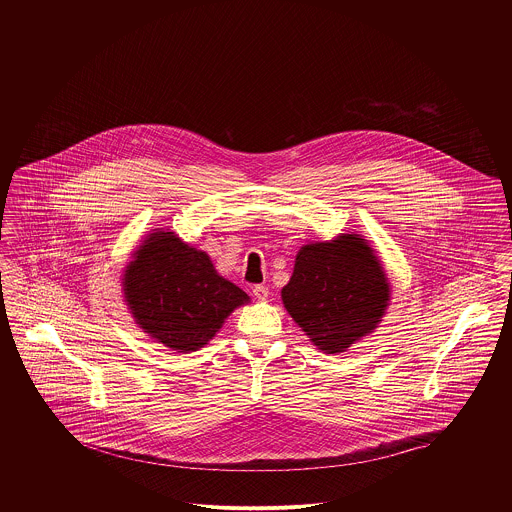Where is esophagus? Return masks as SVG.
<instances>
[{"mask_svg":"<svg viewBox=\"0 0 512 512\" xmlns=\"http://www.w3.org/2000/svg\"><path fill=\"white\" fill-rule=\"evenodd\" d=\"M252 293H254V297L258 299V301H266L268 299V288L266 286H254V290H252Z\"/></svg>","mask_w":512,"mask_h":512,"instance_id":"34e87169","label":"esophagus"}]
</instances>
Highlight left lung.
<instances>
[{
    "instance_id": "8db88e82",
    "label": "left lung",
    "mask_w": 512,
    "mask_h": 512,
    "mask_svg": "<svg viewBox=\"0 0 512 512\" xmlns=\"http://www.w3.org/2000/svg\"><path fill=\"white\" fill-rule=\"evenodd\" d=\"M390 282L361 234L299 248L282 301L293 321L323 353H345L374 333L390 305Z\"/></svg>"
}]
</instances>
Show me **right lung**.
I'll list each match as a JSON object with an SVG mask.
<instances>
[{
  "label": "right lung",
  "mask_w": 512,
  "mask_h": 512,
  "mask_svg": "<svg viewBox=\"0 0 512 512\" xmlns=\"http://www.w3.org/2000/svg\"><path fill=\"white\" fill-rule=\"evenodd\" d=\"M122 293L136 325L177 353L209 345L224 319L250 303L248 293L220 276L207 252L169 228H153L132 252Z\"/></svg>",
  "instance_id": "1"
}]
</instances>
